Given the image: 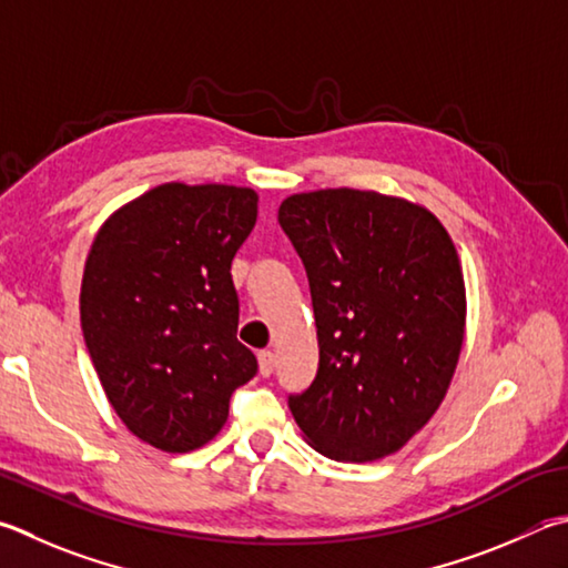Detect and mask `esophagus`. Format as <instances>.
Returning <instances> with one entry per match:
<instances>
[{"instance_id":"obj_1","label":"esophagus","mask_w":568,"mask_h":568,"mask_svg":"<svg viewBox=\"0 0 568 568\" xmlns=\"http://www.w3.org/2000/svg\"><path fill=\"white\" fill-rule=\"evenodd\" d=\"M257 367H261V375L263 377H271L273 369H275V355L271 349H263V353H257Z\"/></svg>"}]
</instances>
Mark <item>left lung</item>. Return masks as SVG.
Instances as JSON below:
<instances>
[{
	"label": "left lung",
	"instance_id": "8db88e82",
	"mask_svg": "<svg viewBox=\"0 0 568 568\" xmlns=\"http://www.w3.org/2000/svg\"><path fill=\"white\" fill-rule=\"evenodd\" d=\"M311 281L320 365L291 395L305 442L337 462L395 455L445 399L467 291L445 225L399 195L323 189L277 209Z\"/></svg>",
	"mask_w": 568,
	"mask_h": 568
}]
</instances>
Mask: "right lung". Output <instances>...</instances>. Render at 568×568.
Listing matches in <instances>:
<instances>
[{
  "mask_svg": "<svg viewBox=\"0 0 568 568\" xmlns=\"http://www.w3.org/2000/svg\"><path fill=\"white\" fill-rule=\"evenodd\" d=\"M257 219L245 185L161 183L101 225L81 277V329L106 399L141 442L203 447L257 373L239 343L231 263Z\"/></svg>",
  "mask_w": 568,
  "mask_h": 568,
  "instance_id": "right-lung-1",
  "label": "right lung"
}]
</instances>
